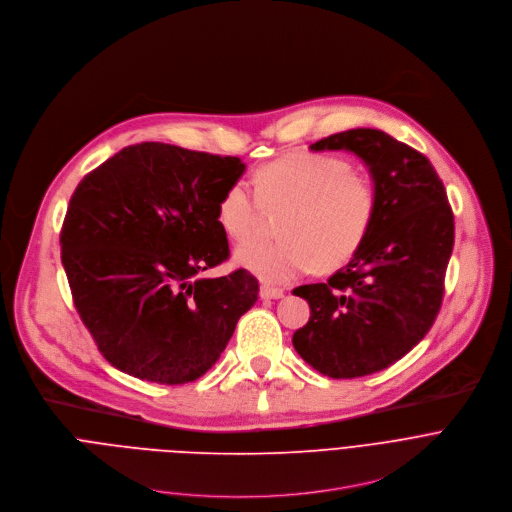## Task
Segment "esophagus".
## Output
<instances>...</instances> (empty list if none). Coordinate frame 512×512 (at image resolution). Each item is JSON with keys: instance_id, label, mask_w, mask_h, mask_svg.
Listing matches in <instances>:
<instances>
[{"instance_id": "34e87169", "label": "esophagus", "mask_w": 512, "mask_h": 512, "mask_svg": "<svg viewBox=\"0 0 512 512\" xmlns=\"http://www.w3.org/2000/svg\"><path fill=\"white\" fill-rule=\"evenodd\" d=\"M260 296L262 298H282L284 296V290L278 288V286H270V284H262L260 286Z\"/></svg>"}]
</instances>
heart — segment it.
<instances>
[{
    "label": "heart",
    "mask_w": 512,
    "mask_h": 512,
    "mask_svg": "<svg viewBox=\"0 0 512 512\" xmlns=\"http://www.w3.org/2000/svg\"><path fill=\"white\" fill-rule=\"evenodd\" d=\"M256 193L234 181L218 203L222 230L238 242L254 236L262 206L288 208L278 242H250L236 262L266 282H288L317 266H345L367 240L377 208L375 181L333 155L292 153L270 161L254 175Z\"/></svg>",
    "instance_id": "b5f03b06"
}]
</instances>
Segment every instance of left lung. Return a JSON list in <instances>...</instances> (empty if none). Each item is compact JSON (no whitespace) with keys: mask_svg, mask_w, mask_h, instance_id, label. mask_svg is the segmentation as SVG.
Instances as JSON below:
<instances>
[{"mask_svg":"<svg viewBox=\"0 0 512 512\" xmlns=\"http://www.w3.org/2000/svg\"><path fill=\"white\" fill-rule=\"evenodd\" d=\"M311 149L361 157L377 185L379 208L345 268L327 282L292 290L311 306L292 345L327 377H363L393 365L432 329L454 248V214L428 157L383 131L351 129Z\"/></svg>","mask_w":512,"mask_h":512,"instance_id":"left-lung-1","label":"left lung"}]
</instances>
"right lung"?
Instances as JSON below:
<instances>
[{"mask_svg":"<svg viewBox=\"0 0 512 512\" xmlns=\"http://www.w3.org/2000/svg\"><path fill=\"white\" fill-rule=\"evenodd\" d=\"M244 169L238 157L139 143L74 189L62 266L84 327L119 371L195 381L258 300V280L244 268L201 276L230 258L218 203Z\"/></svg>","mask_w":512,"mask_h":512,"instance_id":"add662e5","label":"right lung"}]
</instances>
